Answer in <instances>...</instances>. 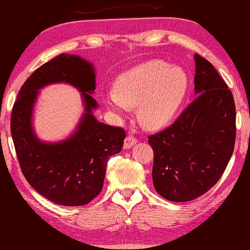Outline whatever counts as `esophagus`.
I'll return each instance as SVG.
<instances>
[{
	"instance_id": "obj_1",
	"label": "esophagus",
	"mask_w": 250,
	"mask_h": 250,
	"mask_svg": "<svg viewBox=\"0 0 250 250\" xmlns=\"http://www.w3.org/2000/svg\"><path fill=\"white\" fill-rule=\"evenodd\" d=\"M136 139L134 138V136H132V135H128L125 138V143H124V148L125 149H129V148H131L132 146L133 145H135L136 144Z\"/></svg>"
}]
</instances>
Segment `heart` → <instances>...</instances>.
<instances>
[{"instance_id": "obj_1", "label": "heart", "mask_w": 250, "mask_h": 250, "mask_svg": "<svg viewBox=\"0 0 250 250\" xmlns=\"http://www.w3.org/2000/svg\"><path fill=\"white\" fill-rule=\"evenodd\" d=\"M188 86V75L182 68L154 60L120 75L116 91L106 92L103 101L118 117H125L130 107L139 105L140 120L149 128H159L177 115Z\"/></svg>"}]
</instances>
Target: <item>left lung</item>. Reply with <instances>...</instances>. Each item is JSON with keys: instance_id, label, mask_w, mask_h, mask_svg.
<instances>
[{"instance_id": "1", "label": "left lung", "mask_w": 250, "mask_h": 250, "mask_svg": "<svg viewBox=\"0 0 250 250\" xmlns=\"http://www.w3.org/2000/svg\"><path fill=\"white\" fill-rule=\"evenodd\" d=\"M195 99L172 125L148 136L153 182L160 196L185 203L221 178L234 150L236 114L232 92L214 67L194 55Z\"/></svg>"}]
</instances>
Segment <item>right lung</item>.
<instances>
[{"label": "right lung", "instance_id": "obj_1", "mask_svg": "<svg viewBox=\"0 0 250 250\" xmlns=\"http://www.w3.org/2000/svg\"><path fill=\"white\" fill-rule=\"evenodd\" d=\"M95 68L72 54H61L42 65L23 83L12 110L11 133L24 178L39 194L61 206H82L101 193L107 161L121 151L125 131L103 124L91 94L96 89ZM67 83L82 93L83 112L66 139L45 142L33 126L34 106L40 90Z\"/></svg>", "mask_w": 250, "mask_h": 250}]
</instances>
